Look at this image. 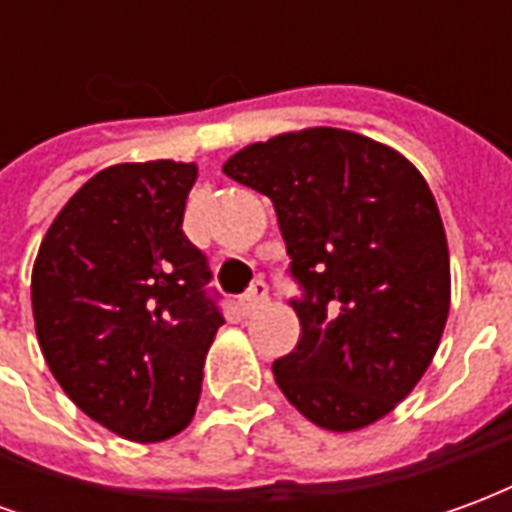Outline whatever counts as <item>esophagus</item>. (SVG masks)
<instances>
[{"mask_svg": "<svg viewBox=\"0 0 512 512\" xmlns=\"http://www.w3.org/2000/svg\"><path fill=\"white\" fill-rule=\"evenodd\" d=\"M268 301V285L263 282V279H257L252 288L246 290L244 296H241V310L249 315V312H255L257 307H263Z\"/></svg>", "mask_w": 512, "mask_h": 512, "instance_id": "esophagus-1", "label": "esophagus"}]
</instances>
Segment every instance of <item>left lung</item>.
<instances>
[{"label": "left lung", "instance_id": "1", "mask_svg": "<svg viewBox=\"0 0 512 512\" xmlns=\"http://www.w3.org/2000/svg\"><path fill=\"white\" fill-rule=\"evenodd\" d=\"M227 178L274 202L290 255L299 345L274 362L282 395L318 428L386 417L425 376L450 312L439 205L392 147L343 128L255 142Z\"/></svg>", "mask_w": 512, "mask_h": 512}]
</instances>
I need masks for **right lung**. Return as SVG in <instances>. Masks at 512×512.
I'll return each instance as SVG.
<instances>
[{
	"label": "right lung",
	"mask_w": 512,
	"mask_h": 512,
	"mask_svg": "<svg viewBox=\"0 0 512 512\" xmlns=\"http://www.w3.org/2000/svg\"><path fill=\"white\" fill-rule=\"evenodd\" d=\"M197 167L101 169L65 202L32 268L40 351L65 395L128 441H164L200 400L224 323L208 260L183 235Z\"/></svg>",
	"instance_id": "right-lung-1"
}]
</instances>
